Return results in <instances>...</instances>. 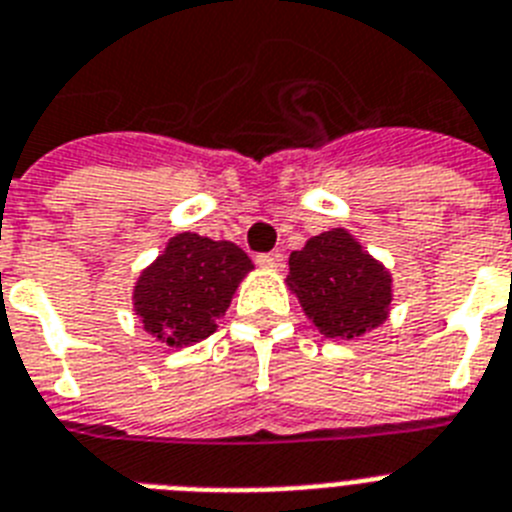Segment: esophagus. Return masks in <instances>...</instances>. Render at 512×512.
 Here are the masks:
<instances>
[{
  "label": "esophagus",
  "instance_id": "obj_1",
  "mask_svg": "<svg viewBox=\"0 0 512 512\" xmlns=\"http://www.w3.org/2000/svg\"><path fill=\"white\" fill-rule=\"evenodd\" d=\"M257 265L265 270H281L286 265V257L281 252H265V255H257Z\"/></svg>",
  "mask_w": 512,
  "mask_h": 512
}]
</instances>
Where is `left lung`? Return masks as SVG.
Returning <instances> with one entry per match:
<instances>
[{
  "label": "left lung",
  "instance_id": "left-lung-1",
  "mask_svg": "<svg viewBox=\"0 0 512 512\" xmlns=\"http://www.w3.org/2000/svg\"><path fill=\"white\" fill-rule=\"evenodd\" d=\"M289 289L325 338L354 341L388 320L393 278L346 229L312 236L291 252Z\"/></svg>",
  "mask_w": 512,
  "mask_h": 512
}]
</instances>
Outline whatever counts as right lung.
<instances>
[{
  "mask_svg": "<svg viewBox=\"0 0 512 512\" xmlns=\"http://www.w3.org/2000/svg\"><path fill=\"white\" fill-rule=\"evenodd\" d=\"M255 268L242 249L208 236H171L161 255L140 273L132 291L145 333L184 349L216 333L236 286Z\"/></svg>",
  "mask_w": 512,
  "mask_h": 512,
  "instance_id": "add662e5",
  "label": "right lung"
}]
</instances>
